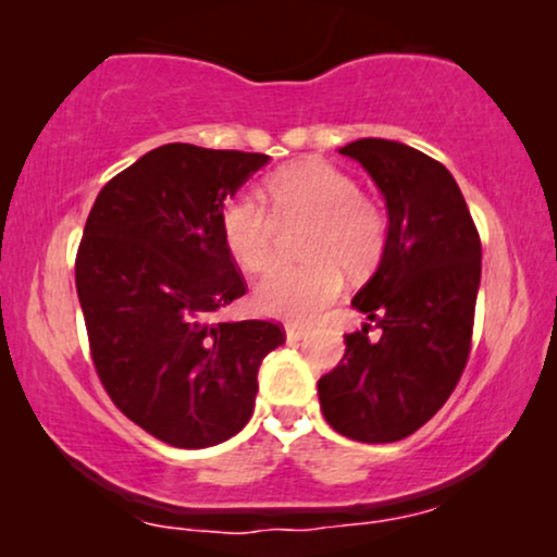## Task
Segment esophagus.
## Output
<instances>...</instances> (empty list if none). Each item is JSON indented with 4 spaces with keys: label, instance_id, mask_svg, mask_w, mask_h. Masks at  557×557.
Here are the masks:
<instances>
[{
    "label": "esophagus",
    "instance_id": "esophagus-1",
    "mask_svg": "<svg viewBox=\"0 0 557 557\" xmlns=\"http://www.w3.org/2000/svg\"><path fill=\"white\" fill-rule=\"evenodd\" d=\"M309 334V330L307 326H301V324H286V339L288 342H299V339H304Z\"/></svg>",
    "mask_w": 557,
    "mask_h": 557
}]
</instances>
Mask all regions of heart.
Returning a JSON list of instances; mask_svg holds the SVG:
<instances>
[{
    "mask_svg": "<svg viewBox=\"0 0 557 557\" xmlns=\"http://www.w3.org/2000/svg\"><path fill=\"white\" fill-rule=\"evenodd\" d=\"M261 200L235 195L220 208V235L246 271L273 258L281 227L307 223L299 248L307 261L276 263L256 284L258 311L294 322L317 317L342 292V271L370 276L385 256L387 218L352 174L322 159L278 166L263 180Z\"/></svg>",
    "mask_w": 557,
    "mask_h": 557,
    "instance_id": "heart-1",
    "label": "heart"
}]
</instances>
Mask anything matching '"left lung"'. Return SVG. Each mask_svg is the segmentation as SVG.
Wrapping results in <instances>:
<instances>
[{"label": "left lung", "mask_w": 557, "mask_h": 557, "mask_svg": "<svg viewBox=\"0 0 557 557\" xmlns=\"http://www.w3.org/2000/svg\"><path fill=\"white\" fill-rule=\"evenodd\" d=\"M360 162L385 195L387 246L352 299L381 330L345 334L337 368L319 377L326 423L362 444H393L438 413L469 362L482 240L444 164L387 139H357Z\"/></svg>", "instance_id": "left-lung-1"}]
</instances>
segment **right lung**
<instances>
[{
	"instance_id": "add662e5",
	"label": "right lung",
	"mask_w": 557,
	"mask_h": 557,
	"mask_svg": "<svg viewBox=\"0 0 557 557\" xmlns=\"http://www.w3.org/2000/svg\"><path fill=\"white\" fill-rule=\"evenodd\" d=\"M265 154L164 144L98 193L75 288L98 380L121 413L177 448L235 436L253 416L258 368L286 342L278 322H220L246 278L220 208Z\"/></svg>"
}]
</instances>
